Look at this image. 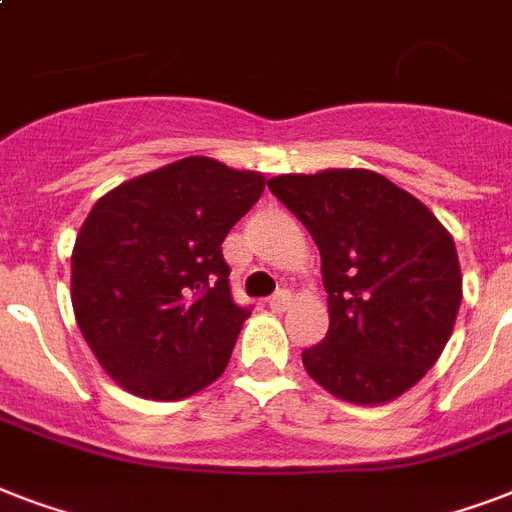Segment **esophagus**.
<instances>
[{
    "label": "esophagus",
    "mask_w": 512,
    "mask_h": 512,
    "mask_svg": "<svg viewBox=\"0 0 512 512\" xmlns=\"http://www.w3.org/2000/svg\"><path fill=\"white\" fill-rule=\"evenodd\" d=\"M289 303H292V292H289V289H279L276 295L268 297V308H271V311H276V313L287 311Z\"/></svg>",
    "instance_id": "obj_1"
}]
</instances>
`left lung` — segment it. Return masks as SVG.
<instances>
[{
    "label": "left lung",
    "mask_w": 512,
    "mask_h": 512,
    "mask_svg": "<svg viewBox=\"0 0 512 512\" xmlns=\"http://www.w3.org/2000/svg\"><path fill=\"white\" fill-rule=\"evenodd\" d=\"M268 188L321 252L329 332L303 350L305 372L350 404L406 393L438 361L460 311L452 233L372 170L279 175Z\"/></svg>",
    "instance_id": "8db88e82"
}]
</instances>
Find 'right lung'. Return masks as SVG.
Here are the masks:
<instances>
[{
	"mask_svg": "<svg viewBox=\"0 0 512 512\" xmlns=\"http://www.w3.org/2000/svg\"><path fill=\"white\" fill-rule=\"evenodd\" d=\"M260 172L188 156L95 201L71 255L76 324L122 388L180 401L225 372L247 308L223 239L260 199Z\"/></svg>",
	"mask_w": 512,
	"mask_h": 512,
	"instance_id": "right-lung-1",
	"label": "right lung"
}]
</instances>
